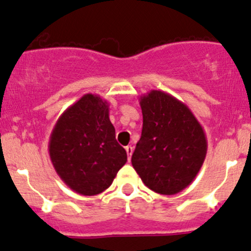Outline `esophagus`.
Returning a JSON list of instances; mask_svg holds the SVG:
<instances>
[{"mask_svg": "<svg viewBox=\"0 0 251 251\" xmlns=\"http://www.w3.org/2000/svg\"><path fill=\"white\" fill-rule=\"evenodd\" d=\"M126 151H127L128 160H130V157H132V154H133V148L130 147V145H128V147H126Z\"/></svg>", "mask_w": 251, "mask_h": 251, "instance_id": "34e87169", "label": "esophagus"}]
</instances>
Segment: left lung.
<instances>
[{"mask_svg": "<svg viewBox=\"0 0 251 251\" xmlns=\"http://www.w3.org/2000/svg\"><path fill=\"white\" fill-rule=\"evenodd\" d=\"M142 137L132 165L147 187L160 195H176L187 187L207 154V138L183 102L159 90L140 96Z\"/></svg>", "mask_w": 251, "mask_h": 251, "instance_id": "left-lung-1", "label": "left lung"}]
</instances>
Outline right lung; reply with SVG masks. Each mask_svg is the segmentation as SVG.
Returning <instances> with one entry per match:
<instances>
[{
	"instance_id": "obj_1",
	"label": "right lung",
	"mask_w": 251,
	"mask_h": 251,
	"mask_svg": "<svg viewBox=\"0 0 251 251\" xmlns=\"http://www.w3.org/2000/svg\"><path fill=\"white\" fill-rule=\"evenodd\" d=\"M49 155L66 186L83 196L109 187L127 152L117 143L109 121V104L99 95L86 94L59 117L49 139Z\"/></svg>"
}]
</instances>
